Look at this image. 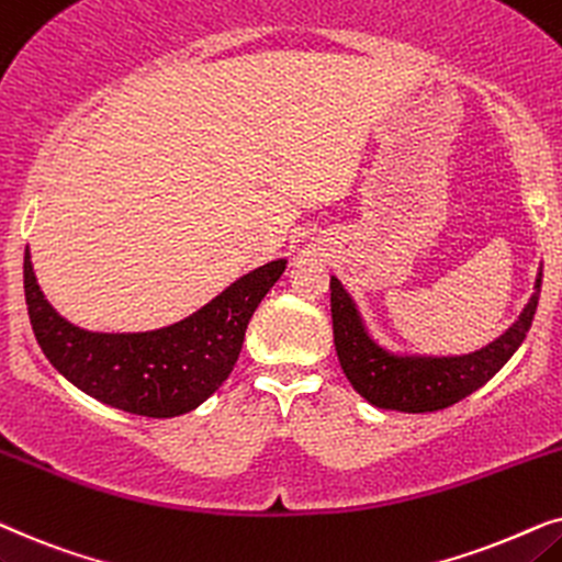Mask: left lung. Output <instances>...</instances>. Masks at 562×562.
Wrapping results in <instances>:
<instances>
[{
    "label": "left lung",
    "mask_w": 562,
    "mask_h": 562,
    "mask_svg": "<svg viewBox=\"0 0 562 562\" xmlns=\"http://www.w3.org/2000/svg\"><path fill=\"white\" fill-rule=\"evenodd\" d=\"M334 347L351 387L364 401L383 411L431 414L468 398L504 368L527 339L542 288V267L537 269L535 293L512 326L485 347L468 355H418L380 344L370 334L355 297L331 274Z\"/></svg>",
    "instance_id": "1"
}]
</instances>
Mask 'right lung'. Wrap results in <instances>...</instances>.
Masks as SVG:
<instances>
[{"label": "right lung", "mask_w": 562, "mask_h": 562, "mask_svg": "<svg viewBox=\"0 0 562 562\" xmlns=\"http://www.w3.org/2000/svg\"><path fill=\"white\" fill-rule=\"evenodd\" d=\"M288 259L238 277L177 324L151 331H89L46 301L25 249L30 326L48 362L94 401L148 418L194 411L223 385L241 351L246 326Z\"/></svg>", "instance_id": "add662e5"}]
</instances>
